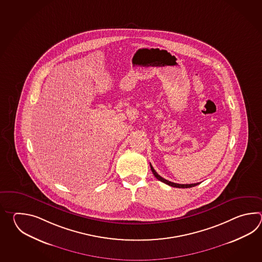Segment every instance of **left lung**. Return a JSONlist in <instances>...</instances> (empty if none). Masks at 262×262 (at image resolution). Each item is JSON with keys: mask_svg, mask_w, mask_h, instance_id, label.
Returning <instances> with one entry per match:
<instances>
[{"mask_svg": "<svg viewBox=\"0 0 262 262\" xmlns=\"http://www.w3.org/2000/svg\"><path fill=\"white\" fill-rule=\"evenodd\" d=\"M150 166L151 171H152L154 175H155V177H156L157 180H159V181H161L162 183L167 184V185H170V186H172V187H177V188H189V187H194V186H195V185L200 184V183L191 184H175V183H172V182H169V181H167V180H166V179L162 178L161 176H160L158 173L156 172V170H155V168L152 167V166H151L150 164Z\"/></svg>", "mask_w": 262, "mask_h": 262, "instance_id": "8db88e82", "label": "left lung"}]
</instances>
